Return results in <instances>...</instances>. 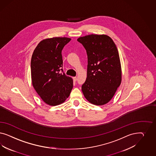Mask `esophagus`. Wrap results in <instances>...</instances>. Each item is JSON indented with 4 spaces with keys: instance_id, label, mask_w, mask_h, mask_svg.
I'll use <instances>...</instances> for the list:
<instances>
[{
    "instance_id": "1",
    "label": "esophagus",
    "mask_w": 156,
    "mask_h": 156,
    "mask_svg": "<svg viewBox=\"0 0 156 156\" xmlns=\"http://www.w3.org/2000/svg\"><path fill=\"white\" fill-rule=\"evenodd\" d=\"M73 80H74V82H76V81L77 80V78H76V76H75V77H73Z\"/></svg>"
}]
</instances>
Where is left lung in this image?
Masks as SVG:
<instances>
[{
	"label": "left lung",
	"instance_id": "left-lung-1",
	"mask_svg": "<svg viewBox=\"0 0 156 156\" xmlns=\"http://www.w3.org/2000/svg\"><path fill=\"white\" fill-rule=\"evenodd\" d=\"M87 55V78L82 85L86 99L96 105L107 104L121 82V68L117 48L106 35L91 34L77 39Z\"/></svg>",
	"mask_w": 156,
	"mask_h": 156
}]
</instances>
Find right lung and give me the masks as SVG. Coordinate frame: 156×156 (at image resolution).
I'll use <instances>...</instances> for the list:
<instances>
[{
  "label": "right lung",
  "mask_w": 156,
  "mask_h": 156,
  "mask_svg": "<svg viewBox=\"0 0 156 156\" xmlns=\"http://www.w3.org/2000/svg\"><path fill=\"white\" fill-rule=\"evenodd\" d=\"M70 38L46 39L34 51L31 73L34 87L43 101L56 106L64 102L73 87V81L63 71L62 50Z\"/></svg>",
  "instance_id": "add662e5"
}]
</instances>
